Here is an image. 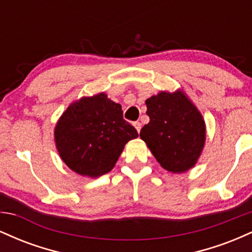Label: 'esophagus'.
I'll list each match as a JSON object with an SVG mask.
<instances>
[{"mask_svg":"<svg viewBox=\"0 0 252 252\" xmlns=\"http://www.w3.org/2000/svg\"><path fill=\"white\" fill-rule=\"evenodd\" d=\"M134 126L136 128V130H137V131L140 132L141 128H142V124H141L140 122H135V123H134Z\"/></svg>","mask_w":252,"mask_h":252,"instance_id":"34e87169","label":"esophagus"}]
</instances>
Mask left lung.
Here are the masks:
<instances>
[{
    "mask_svg": "<svg viewBox=\"0 0 252 252\" xmlns=\"http://www.w3.org/2000/svg\"><path fill=\"white\" fill-rule=\"evenodd\" d=\"M150 121L141 129L158 162L164 169L182 173L193 167L205 143V122L182 92H161L146 100Z\"/></svg>",
    "mask_w": 252,
    "mask_h": 252,
    "instance_id": "1",
    "label": "left lung"
}]
</instances>
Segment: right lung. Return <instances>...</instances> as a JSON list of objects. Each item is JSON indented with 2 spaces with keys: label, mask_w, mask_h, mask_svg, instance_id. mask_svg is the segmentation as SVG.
I'll use <instances>...</instances> for the list:
<instances>
[{
  "label": "right lung",
  "mask_w": 252,
  "mask_h": 252,
  "mask_svg": "<svg viewBox=\"0 0 252 252\" xmlns=\"http://www.w3.org/2000/svg\"><path fill=\"white\" fill-rule=\"evenodd\" d=\"M137 130L123 118L120 104L106 94L82 98L60 117L54 137L60 158L80 175L97 178L114 168Z\"/></svg>",
  "instance_id": "right-lung-1"
}]
</instances>
